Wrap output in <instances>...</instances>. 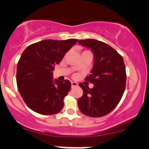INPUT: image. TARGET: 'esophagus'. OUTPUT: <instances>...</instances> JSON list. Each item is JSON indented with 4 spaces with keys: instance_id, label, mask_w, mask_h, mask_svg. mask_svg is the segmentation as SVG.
<instances>
[{
    "instance_id": "obj_1",
    "label": "esophagus",
    "mask_w": 149,
    "mask_h": 149,
    "mask_svg": "<svg viewBox=\"0 0 149 149\" xmlns=\"http://www.w3.org/2000/svg\"><path fill=\"white\" fill-rule=\"evenodd\" d=\"M78 86V83H76V82L75 81H71V86L72 87H76Z\"/></svg>"
}]
</instances>
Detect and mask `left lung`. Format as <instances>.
Masks as SVG:
<instances>
[{"label": "left lung", "mask_w": 149, "mask_h": 149, "mask_svg": "<svg viewBox=\"0 0 149 149\" xmlns=\"http://www.w3.org/2000/svg\"><path fill=\"white\" fill-rule=\"evenodd\" d=\"M89 48L94 55L91 74L86 81L94 84L92 88L80 83L83 96L78 105L84 115L93 118L104 116L113 110L120 101L126 84L125 66L123 57L106 43L93 39L78 41Z\"/></svg>", "instance_id": "1"}]
</instances>
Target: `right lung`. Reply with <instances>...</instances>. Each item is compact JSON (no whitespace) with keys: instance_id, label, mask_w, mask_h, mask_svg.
<instances>
[{"instance_id":"add662e5","label":"right lung","mask_w":149,"mask_h":149,"mask_svg":"<svg viewBox=\"0 0 149 149\" xmlns=\"http://www.w3.org/2000/svg\"><path fill=\"white\" fill-rule=\"evenodd\" d=\"M77 40H45L28 46L17 64L16 83L26 105L41 115L59 112L70 91L68 80L53 79L52 70Z\"/></svg>"}]
</instances>
